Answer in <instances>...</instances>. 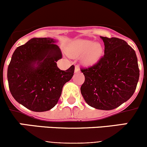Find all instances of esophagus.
Instances as JSON below:
<instances>
[{
  "label": "esophagus",
  "mask_w": 147,
  "mask_h": 147,
  "mask_svg": "<svg viewBox=\"0 0 147 147\" xmlns=\"http://www.w3.org/2000/svg\"><path fill=\"white\" fill-rule=\"evenodd\" d=\"M80 72V69L79 67L78 66H75V73H78V72Z\"/></svg>",
  "instance_id": "34e87169"
}]
</instances>
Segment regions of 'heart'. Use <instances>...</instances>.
Masks as SVG:
<instances>
[{
	"label": "heart",
	"mask_w": 147,
	"mask_h": 147,
	"mask_svg": "<svg viewBox=\"0 0 147 147\" xmlns=\"http://www.w3.org/2000/svg\"><path fill=\"white\" fill-rule=\"evenodd\" d=\"M67 53L72 57L82 55L81 63L84 66L91 67L101 60L104 49L100 42H95L91 40L78 39L72 41L68 45Z\"/></svg>",
	"instance_id": "b5f03b06"
}]
</instances>
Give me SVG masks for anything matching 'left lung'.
<instances>
[{"label": "left lung", "mask_w": 147, "mask_h": 147, "mask_svg": "<svg viewBox=\"0 0 147 147\" xmlns=\"http://www.w3.org/2000/svg\"><path fill=\"white\" fill-rule=\"evenodd\" d=\"M100 38L105 44V55L96 65L81 69L85 80L80 90L90 107L111 110L133 95L139 81V65L135 51L126 41Z\"/></svg>", "instance_id": "8db88e82"}]
</instances>
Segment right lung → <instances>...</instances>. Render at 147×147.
Listing matches in <instances>:
<instances>
[{
	"label": "right lung",
	"mask_w": 147,
	"mask_h": 147,
	"mask_svg": "<svg viewBox=\"0 0 147 147\" xmlns=\"http://www.w3.org/2000/svg\"><path fill=\"white\" fill-rule=\"evenodd\" d=\"M58 40L33 38L19 46L8 67V85L13 98L33 112H45L57 105L64 84L72 79L75 67H57L62 58Z\"/></svg>",
	"instance_id": "obj_1"
}]
</instances>
